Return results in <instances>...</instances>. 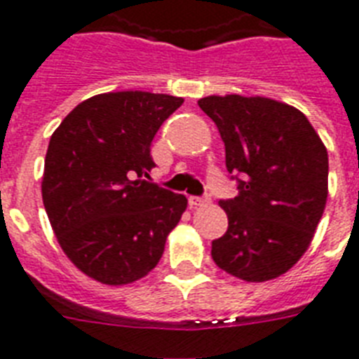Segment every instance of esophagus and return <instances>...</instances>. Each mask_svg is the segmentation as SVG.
Returning a JSON list of instances; mask_svg holds the SVG:
<instances>
[{
  "instance_id": "34e87169",
  "label": "esophagus",
  "mask_w": 359,
  "mask_h": 359,
  "mask_svg": "<svg viewBox=\"0 0 359 359\" xmlns=\"http://www.w3.org/2000/svg\"><path fill=\"white\" fill-rule=\"evenodd\" d=\"M209 200H211L209 196H191V198H189V203L196 208V205H203V203H209Z\"/></svg>"
}]
</instances>
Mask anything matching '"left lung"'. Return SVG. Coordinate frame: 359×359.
<instances>
[{
	"instance_id": "left-lung-1",
	"label": "left lung",
	"mask_w": 359,
	"mask_h": 359,
	"mask_svg": "<svg viewBox=\"0 0 359 359\" xmlns=\"http://www.w3.org/2000/svg\"><path fill=\"white\" fill-rule=\"evenodd\" d=\"M224 140L239 194L220 200L228 229L211 257L228 274L266 282L308 250L328 196V151L298 109L237 94L198 102Z\"/></svg>"
}]
</instances>
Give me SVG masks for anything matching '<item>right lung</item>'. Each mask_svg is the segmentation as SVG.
Segmentation results:
<instances>
[{
	"mask_svg": "<svg viewBox=\"0 0 359 359\" xmlns=\"http://www.w3.org/2000/svg\"><path fill=\"white\" fill-rule=\"evenodd\" d=\"M183 98L98 94L51 135L42 200L70 261L107 285L144 278L159 263L187 198L146 182L156 166L151 140Z\"/></svg>",
	"mask_w": 359,
	"mask_h": 359,
	"instance_id": "right-lung-1",
	"label": "right lung"
}]
</instances>
